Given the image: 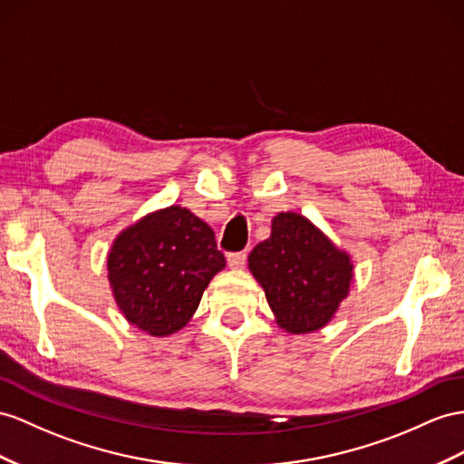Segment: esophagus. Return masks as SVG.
I'll use <instances>...</instances> for the list:
<instances>
[{
	"instance_id": "esophagus-1",
	"label": "esophagus",
	"mask_w": 464,
	"mask_h": 464,
	"mask_svg": "<svg viewBox=\"0 0 464 464\" xmlns=\"http://www.w3.org/2000/svg\"><path fill=\"white\" fill-rule=\"evenodd\" d=\"M227 265L233 270L243 268L246 265V253L245 251H241V253H229L227 255Z\"/></svg>"
}]
</instances>
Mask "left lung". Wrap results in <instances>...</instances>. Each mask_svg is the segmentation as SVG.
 Instances as JSON below:
<instances>
[{
    "instance_id": "obj_1",
    "label": "left lung",
    "mask_w": 464,
    "mask_h": 464,
    "mask_svg": "<svg viewBox=\"0 0 464 464\" xmlns=\"http://www.w3.org/2000/svg\"><path fill=\"white\" fill-rule=\"evenodd\" d=\"M248 270L263 286L276 324L292 335L325 327L354 276L349 253L294 211L275 216L268 239L248 255Z\"/></svg>"
}]
</instances>
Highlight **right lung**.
<instances>
[{
  "label": "right lung",
  "instance_id": "1",
  "mask_svg": "<svg viewBox=\"0 0 464 464\" xmlns=\"http://www.w3.org/2000/svg\"><path fill=\"white\" fill-rule=\"evenodd\" d=\"M225 268L211 227L170 206L129 225L108 255V278L123 317L152 337L180 331L211 278Z\"/></svg>",
  "mask_w": 464,
  "mask_h": 464
}]
</instances>
